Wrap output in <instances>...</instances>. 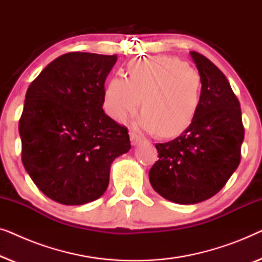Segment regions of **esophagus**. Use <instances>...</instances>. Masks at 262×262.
Masks as SVG:
<instances>
[{"label": "esophagus", "instance_id": "34e87169", "mask_svg": "<svg viewBox=\"0 0 262 262\" xmlns=\"http://www.w3.org/2000/svg\"><path fill=\"white\" fill-rule=\"evenodd\" d=\"M130 141H131V144L135 146L139 144V143L143 141V138L139 135L136 134V132H130Z\"/></svg>", "mask_w": 262, "mask_h": 262}]
</instances>
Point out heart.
I'll return each instance as SVG.
<instances>
[{"label":"heart","instance_id":"b5f03b06","mask_svg":"<svg viewBox=\"0 0 262 262\" xmlns=\"http://www.w3.org/2000/svg\"><path fill=\"white\" fill-rule=\"evenodd\" d=\"M202 77L193 68L171 57L137 60L127 67V78L116 76L107 84L103 108L118 123L136 113L137 125L160 137H174L194 119L202 99Z\"/></svg>","mask_w":262,"mask_h":262}]
</instances>
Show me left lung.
Returning a JSON list of instances; mask_svg holds the SVG:
<instances>
[{"label":"left lung","mask_w":262,"mask_h":262,"mask_svg":"<svg viewBox=\"0 0 262 262\" xmlns=\"http://www.w3.org/2000/svg\"><path fill=\"white\" fill-rule=\"evenodd\" d=\"M202 77L200 106L191 125L173 141L159 143V161L149 171L152 188L177 204L211 198L241 161L245 138L239 102L225 75L205 56L189 52Z\"/></svg>","instance_id":"obj_1"}]
</instances>
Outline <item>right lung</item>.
<instances>
[{"instance_id":"add662e5","label":"right lung","mask_w":262,"mask_h":262,"mask_svg":"<svg viewBox=\"0 0 262 262\" xmlns=\"http://www.w3.org/2000/svg\"><path fill=\"white\" fill-rule=\"evenodd\" d=\"M117 56L70 52L32 82L19 121L23 163L37 187L64 205H83L108 187L111 164L131 149L127 128L102 110Z\"/></svg>"}]
</instances>
